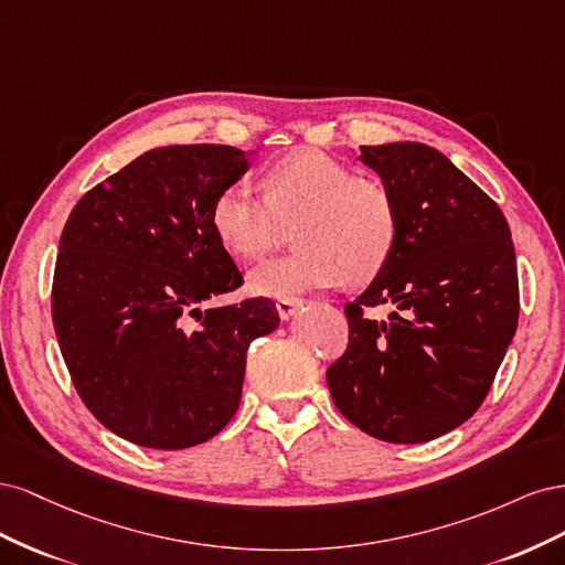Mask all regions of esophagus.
Listing matches in <instances>:
<instances>
[{
    "mask_svg": "<svg viewBox=\"0 0 565 565\" xmlns=\"http://www.w3.org/2000/svg\"><path fill=\"white\" fill-rule=\"evenodd\" d=\"M299 303H301L299 299H289V297H287V299H278V301H276V309H278L280 320H289V318H292Z\"/></svg>",
    "mask_w": 565,
    "mask_h": 565,
    "instance_id": "34e87169",
    "label": "esophagus"
}]
</instances>
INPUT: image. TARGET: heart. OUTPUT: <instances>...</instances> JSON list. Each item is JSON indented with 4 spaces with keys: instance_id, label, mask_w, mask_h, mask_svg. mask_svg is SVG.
Masks as SVG:
<instances>
[{
    "instance_id": "heart-1",
    "label": "heart",
    "mask_w": 565,
    "mask_h": 565,
    "mask_svg": "<svg viewBox=\"0 0 565 565\" xmlns=\"http://www.w3.org/2000/svg\"><path fill=\"white\" fill-rule=\"evenodd\" d=\"M264 195L231 183L212 204L218 243L243 262L264 259L295 228L292 254L249 273L256 295L287 299L341 280L365 285L396 249L398 210L391 193L328 152H289L266 172Z\"/></svg>"
}]
</instances>
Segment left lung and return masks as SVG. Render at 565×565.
I'll return each mask as SVG.
<instances>
[{"instance_id": "obj_1", "label": "left lung", "mask_w": 565, "mask_h": 565, "mask_svg": "<svg viewBox=\"0 0 565 565\" xmlns=\"http://www.w3.org/2000/svg\"><path fill=\"white\" fill-rule=\"evenodd\" d=\"M398 210L386 268L347 306L349 349L328 370L332 401L386 443H424L465 424L519 322L516 252L502 210L431 146H361ZM391 302L377 323L365 305Z\"/></svg>"}]
</instances>
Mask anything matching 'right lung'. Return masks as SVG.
Listing matches in <instances>:
<instances>
[{"instance_id": "1", "label": "right lung", "mask_w": 565, "mask_h": 565, "mask_svg": "<svg viewBox=\"0 0 565 565\" xmlns=\"http://www.w3.org/2000/svg\"><path fill=\"white\" fill-rule=\"evenodd\" d=\"M254 152L152 148L65 221L51 292L63 361L92 415L141 448H193L224 429L241 405L249 344L280 322L264 297L202 311L243 285L212 204Z\"/></svg>"}]
</instances>
